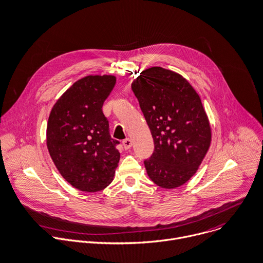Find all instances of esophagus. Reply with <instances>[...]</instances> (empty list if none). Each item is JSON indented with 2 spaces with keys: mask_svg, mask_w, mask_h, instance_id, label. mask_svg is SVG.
<instances>
[{
  "mask_svg": "<svg viewBox=\"0 0 263 263\" xmlns=\"http://www.w3.org/2000/svg\"><path fill=\"white\" fill-rule=\"evenodd\" d=\"M122 145H123L124 149H129L133 146V141L129 138H127L122 141Z\"/></svg>",
  "mask_w": 263,
  "mask_h": 263,
  "instance_id": "34e87169",
  "label": "esophagus"
}]
</instances>
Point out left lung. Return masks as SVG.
Wrapping results in <instances>:
<instances>
[{"mask_svg":"<svg viewBox=\"0 0 263 263\" xmlns=\"http://www.w3.org/2000/svg\"><path fill=\"white\" fill-rule=\"evenodd\" d=\"M150 128L154 151L144 165L159 186L185 183L198 170L211 145L212 129L201 99L180 74L151 67L132 84Z\"/></svg>","mask_w":263,"mask_h":263,"instance_id":"obj_1","label":"left lung"}]
</instances>
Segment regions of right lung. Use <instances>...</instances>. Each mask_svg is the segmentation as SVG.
Returning a JSON list of instances; mask_svg holds the SVG:
<instances>
[{
    "label": "right lung",
    "mask_w": 263,
    "mask_h": 263,
    "mask_svg": "<svg viewBox=\"0 0 263 263\" xmlns=\"http://www.w3.org/2000/svg\"><path fill=\"white\" fill-rule=\"evenodd\" d=\"M116 84L113 76H88L55 103L48 117L46 144L63 178L84 192H98L113 179L120 160L102 104Z\"/></svg>",
    "instance_id": "right-lung-1"
}]
</instances>
